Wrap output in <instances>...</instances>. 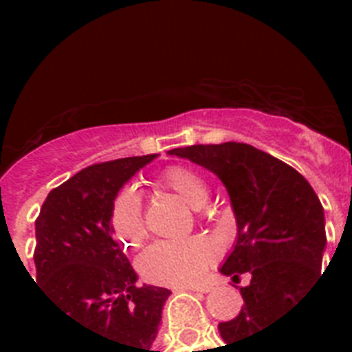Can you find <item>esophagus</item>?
Listing matches in <instances>:
<instances>
[{
  "instance_id": "esophagus-1",
  "label": "esophagus",
  "mask_w": 352,
  "mask_h": 352,
  "mask_svg": "<svg viewBox=\"0 0 352 352\" xmlns=\"http://www.w3.org/2000/svg\"><path fill=\"white\" fill-rule=\"evenodd\" d=\"M182 290H192V292H208L212 287L210 285H186V287H179Z\"/></svg>"
}]
</instances>
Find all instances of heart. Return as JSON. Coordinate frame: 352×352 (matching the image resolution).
<instances>
[{"mask_svg": "<svg viewBox=\"0 0 352 352\" xmlns=\"http://www.w3.org/2000/svg\"><path fill=\"white\" fill-rule=\"evenodd\" d=\"M157 186L181 195L188 204L201 208L208 201V184L199 171L188 166H168L157 177ZM107 223L124 250H135L148 235L142 199L131 186L120 188L109 204ZM219 257V246L203 235L186 239L157 241L140 254L138 272L157 285L195 283Z\"/></svg>", "mask_w": 352, "mask_h": 352, "instance_id": "1", "label": "heart"}]
</instances>
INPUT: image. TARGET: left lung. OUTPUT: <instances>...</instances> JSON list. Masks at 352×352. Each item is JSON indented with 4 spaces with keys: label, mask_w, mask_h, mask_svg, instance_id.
Wrapping results in <instances>:
<instances>
[{
    "label": "left lung",
    "mask_w": 352,
    "mask_h": 352,
    "mask_svg": "<svg viewBox=\"0 0 352 352\" xmlns=\"http://www.w3.org/2000/svg\"><path fill=\"white\" fill-rule=\"evenodd\" d=\"M171 155L208 168L225 182L237 241L221 272L250 283L237 287L245 305L219 323L226 345L276 323L322 278L327 235L323 208L307 179L283 160L243 142L195 144Z\"/></svg>",
    "instance_id": "1"
}]
</instances>
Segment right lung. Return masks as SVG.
<instances>
[{"label":"right lung","instance_id":"right-lung-1","mask_svg":"<svg viewBox=\"0 0 352 352\" xmlns=\"http://www.w3.org/2000/svg\"><path fill=\"white\" fill-rule=\"evenodd\" d=\"M157 155L91 164L52 188L36 217V281L69 320L115 342L118 352L153 351L170 290L137 287L111 235L109 204L122 184Z\"/></svg>","mask_w":352,"mask_h":352}]
</instances>
